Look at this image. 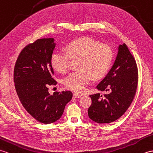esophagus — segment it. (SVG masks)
<instances>
[{
  "instance_id": "1",
  "label": "esophagus",
  "mask_w": 153,
  "mask_h": 153,
  "mask_svg": "<svg viewBox=\"0 0 153 153\" xmlns=\"http://www.w3.org/2000/svg\"><path fill=\"white\" fill-rule=\"evenodd\" d=\"M73 97L74 98H80V97H82V95H78V94H77V93H74L73 95Z\"/></svg>"
}]
</instances>
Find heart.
I'll return each instance as SVG.
<instances>
[{"label":"heart","instance_id":"obj_1","mask_svg":"<svg viewBox=\"0 0 153 153\" xmlns=\"http://www.w3.org/2000/svg\"><path fill=\"white\" fill-rule=\"evenodd\" d=\"M66 52L56 51L51 56V64L60 73L70 68L71 58L80 59L79 70L70 74L64 79L67 89L82 93L91 79H101L108 72L113 60V52L109 46L99 43L89 37L74 40L66 47Z\"/></svg>","mask_w":153,"mask_h":153}]
</instances>
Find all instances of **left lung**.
I'll return each mask as SVG.
<instances>
[{"mask_svg": "<svg viewBox=\"0 0 153 153\" xmlns=\"http://www.w3.org/2000/svg\"><path fill=\"white\" fill-rule=\"evenodd\" d=\"M138 84V69L134 57L126 44L120 45L112 68L97 88L106 92L93 94L88 109L90 119L99 123H108L120 118L134 100Z\"/></svg>", "mask_w": 153, "mask_h": 153, "instance_id": "left-lung-1", "label": "left lung"}]
</instances>
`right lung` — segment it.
Masks as SVG:
<instances>
[{
  "instance_id": "1",
  "label": "right lung",
  "mask_w": 153,
  "mask_h": 153,
  "mask_svg": "<svg viewBox=\"0 0 153 153\" xmlns=\"http://www.w3.org/2000/svg\"><path fill=\"white\" fill-rule=\"evenodd\" d=\"M53 38L41 39L23 48L14 70L15 89L25 110L38 122L51 123L61 118L66 104L72 98L70 91L51 95L48 86L56 85L51 56Z\"/></svg>"
}]
</instances>
